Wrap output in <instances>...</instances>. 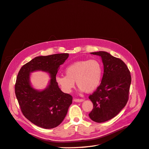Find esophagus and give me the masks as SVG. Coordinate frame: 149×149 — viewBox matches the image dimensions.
<instances>
[{
    "mask_svg": "<svg viewBox=\"0 0 149 149\" xmlns=\"http://www.w3.org/2000/svg\"><path fill=\"white\" fill-rule=\"evenodd\" d=\"M74 101L75 102H82L84 101L83 99H74Z\"/></svg>",
    "mask_w": 149,
    "mask_h": 149,
    "instance_id": "1",
    "label": "esophagus"
}]
</instances>
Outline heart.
I'll return each instance as SVG.
<instances>
[{
  "mask_svg": "<svg viewBox=\"0 0 149 149\" xmlns=\"http://www.w3.org/2000/svg\"><path fill=\"white\" fill-rule=\"evenodd\" d=\"M66 75H58L55 81L64 93H69L75 81L80 93H92L97 88L102 77V66L97 60L75 61L64 69Z\"/></svg>",
  "mask_w": 149,
  "mask_h": 149,
  "instance_id": "1",
  "label": "heart"
}]
</instances>
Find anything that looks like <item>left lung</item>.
I'll list each match as a JSON object with an SVG mask.
<instances>
[{"instance_id":"1","label":"left lung","mask_w":149,"mask_h":149,"mask_svg":"<svg viewBox=\"0 0 149 149\" xmlns=\"http://www.w3.org/2000/svg\"><path fill=\"white\" fill-rule=\"evenodd\" d=\"M101 57L103 75L100 86L89 99L93 109L89 116L92 120L102 123L114 118L126 105L132 78L122 60L104 51L91 52Z\"/></svg>"}]
</instances>
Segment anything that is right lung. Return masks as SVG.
<instances>
[{
    "label": "right lung",
    "instance_id": "add662e5",
    "mask_svg": "<svg viewBox=\"0 0 149 149\" xmlns=\"http://www.w3.org/2000/svg\"><path fill=\"white\" fill-rule=\"evenodd\" d=\"M68 54L36 56L21 68L15 84V94L24 116L33 124L46 129L58 126L72 104V97L64 93L55 81L60 66ZM41 70L49 74L48 86L38 90L31 85L30 74Z\"/></svg>",
    "mask_w": 149,
    "mask_h": 149
}]
</instances>
